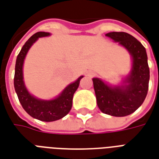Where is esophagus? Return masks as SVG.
Masks as SVG:
<instances>
[{"label":"esophagus","mask_w":159,"mask_h":159,"mask_svg":"<svg viewBox=\"0 0 159 159\" xmlns=\"http://www.w3.org/2000/svg\"><path fill=\"white\" fill-rule=\"evenodd\" d=\"M87 75H88L89 76H93L95 75V73L93 72V71H92V70H89V71H88Z\"/></svg>","instance_id":"1"}]
</instances>
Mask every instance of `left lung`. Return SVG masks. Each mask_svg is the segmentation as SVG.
I'll list each match as a JSON object with an SVG mask.
<instances>
[{"label":"left lung","instance_id":"8db88e82","mask_svg":"<svg viewBox=\"0 0 159 159\" xmlns=\"http://www.w3.org/2000/svg\"><path fill=\"white\" fill-rule=\"evenodd\" d=\"M105 35L126 49L132 66L120 85H109L100 78H93L97 104L106 115L123 117L135 112L148 94L150 78L148 56L144 46L127 33L111 32Z\"/></svg>","mask_w":159,"mask_h":159}]
</instances>
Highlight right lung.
<instances>
[{"label":"right lung","mask_w":159,"mask_h":159,"mask_svg":"<svg viewBox=\"0 0 159 159\" xmlns=\"http://www.w3.org/2000/svg\"><path fill=\"white\" fill-rule=\"evenodd\" d=\"M50 35V33L38 32L29 38L17 56L14 75L15 91L24 110L33 118L46 122L60 120L70 112L72 106L73 95L79 86L80 81L83 77V76H79L74 83L66 86L57 97L50 100L38 98L28 91L23 81V70L27 53L39 38L47 37Z\"/></svg>","instance_id":"1"}]
</instances>
